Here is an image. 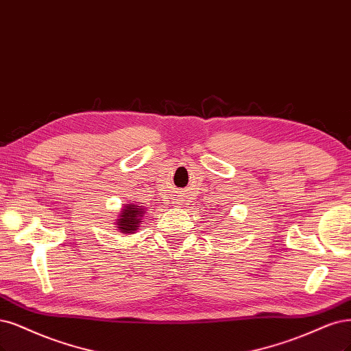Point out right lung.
<instances>
[{
    "label": "right lung",
    "mask_w": 351,
    "mask_h": 351,
    "mask_svg": "<svg viewBox=\"0 0 351 351\" xmlns=\"http://www.w3.org/2000/svg\"><path fill=\"white\" fill-rule=\"evenodd\" d=\"M143 213H145L143 206H136V204H128L126 209H123V213H120L119 228L122 229L125 234L135 232L136 229H139L141 216Z\"/></svg>",
    "instance_id": "right-lung-1"
}]
</instances>
